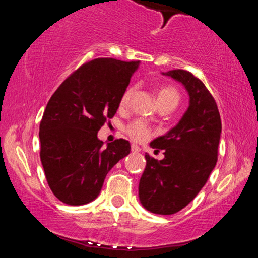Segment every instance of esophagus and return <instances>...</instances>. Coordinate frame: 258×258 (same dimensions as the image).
<instances>
[{"mask_svg":"<svg viewBox=\"0 0 258 258\" xmlns=\"http://www.w3.org/2000/svg\"><path fill=\"white\" fill-rule=\"evenodd\" d=\"M131 150L133 153H139V152H141V148H139L138 146H136V144H132Z\"/></svg>","mask_w":258,"mask_h":258,"instance_id":"1","label":"esophagus"}]
</instances>
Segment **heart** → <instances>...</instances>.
I'll return each mask as SVG.
<instances>
[{
  "label": "heart",
  "instance_id": "obj_1",
  "mask_svg": "<svg viewBox=\"0 0 258 258\" xmlns=\"http://www.w3.org/2000/svg\"><path fill=\"white\" fill-rule=\"evenodd\" d=\"M132 94H133L132 87H128L125 92H123L120 99V105L122 106V108H125V106L128 105ZM156 98H158L159 105L170 104L176 108L177 104L179 103L180 97H179V92L174 87H172V86H162V87H160L158 92H156ZM126 132L127 135L130 136V138H132L133 141L136 142L147 141L153 133L152 128H150L146 122H143V121H135V122L130 123V125L127 126Z\"/></svg>",
  "mask_w": 258,
  "mask_h": 258
}]
</instances>
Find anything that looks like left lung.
I'll list each match as a JSON object with an SVG mask.
<instances>
[{"label": "left lung", "instance_id": "left-lung-1", "mask_svg": "<svg viewBox=\"0 0 258 258\" xmlns=\"http://www.w3.org/2000/svg\"><path fill=\"white\" fill-rule=\"evenodd\" d=\"M178 81L189 94V106L179 122L150 143L165 158L147 154L139 180L141 204L156 215H173L197 197L216 166L222 131L220 111L206 86L186 70L162 73Z\"/></svg>", "mask_w": 258, "mask_h": 258}]
</instances>
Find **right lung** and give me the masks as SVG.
I'll return each instance as SVG.
<instances>
[{
    "label": "right lung",
    "instance_id": "obj_1",
    "mask_svg": "<svg viewBox=\"0 0 258 258\" xmlns=\"http://www.w3.org/2000/svg\"><path fill=\"white\" fill-rule=\"evenodd\" d=\"M139 61L97 58L65 79L44 109L40 158L53 194L68 205L96 199L108 174L131 152L130 142L104 147L97 133L116 114Z\"/></svg>",
    "mask_w": 258,
    "mask_h": 258
}]
</instances>
